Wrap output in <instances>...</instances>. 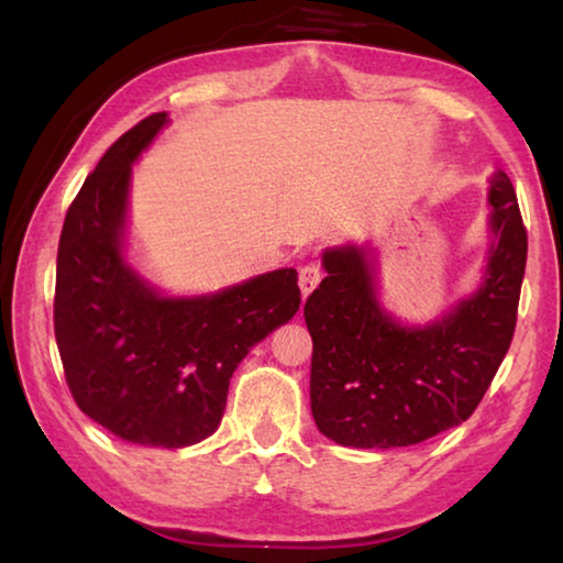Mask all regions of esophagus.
<instances>
[{
  "instance_id": "34e87169",
  "label": "esophagus",
  "mask_w": 563,
  "mask_h": 563,
  "mask_svg": "<svg viewBox=\"0 0 563 563\" xmlns=\"http://www.w3.org/2000/svg\"><path fill=\"white\" fill-rule=\"evenodd\" d=\"M320 280H322V271L318 268L316 263L302 265V268H300V292H302V298H308V295L318 288Z\"/></svg>"
}]
</instances>
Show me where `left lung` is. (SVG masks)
<instances>
[{
	"label": "left lung",
	"mask_w": 563,
	"mask_h": 563,
	"mask_svg": "<svg viewBox=\"0 0 563 563\" xmlns=\"http://www.w3.org/2000/svg\"><path fill=\"white\" fill-rule=\"evenodd\" d=\"M487 201L479 283L430 322L387 310L369 243L322 251L328 278L302 316L312 338L310 409L328 440L352 450L419 444L482 402L511 345L527 268V231L504 170L492 174Z\"/></svg>",
	"instance_id": "obj_1"
}]
</instances>
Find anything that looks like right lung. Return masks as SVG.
Segmentation results:
<instances>
[{"label":"right lung","mask_w":563,"mask_h":563,"mask_svg":"<svg viewBox=\"0 0 563 563\" xmlns=\"http://www.w3.org/2000/svg\"><path fill=\"white\" fill-rule=\"evenodd\" d=\"M170 123H136L84 180L56 255L54 332L76 405L141 446H190L221 424L235 367L300 308L295 268L168 295L129 258L131 168Z\"/></svg>","instance_id":"right-lung-1"}]
</instances>
